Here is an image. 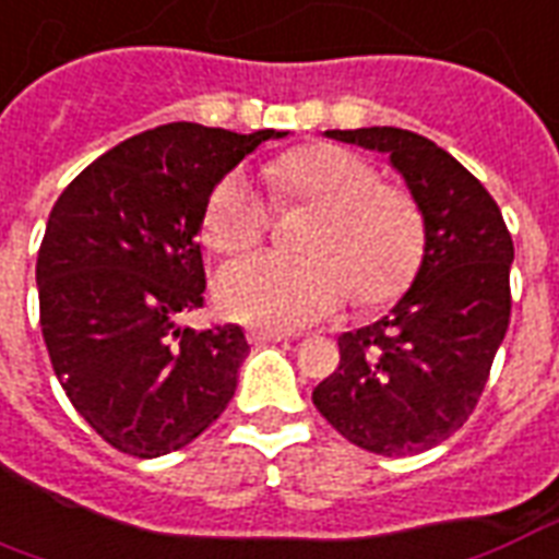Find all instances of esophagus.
I'll list each match as a JSON object with an SVG mask.
<instances>
[{
	"label": "esophagus",
	"mask_w": 559,
	"mask_h": 559,
	"mask_svg": "<svg viewBox=\"0 0 559 559\" xmlns=\"http://www.w3.org/2000/svg\"><path fill=\"white\" fill-rule=\"evenodd\" d=\"M249 340L254 346H263V343H281V340H289L284 331H266V328H251Z\"/></svg>",
	"instance_id": "esophagus-1"
}]
</instances>
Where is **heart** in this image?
Returning a JSON list of instances; mask_svg holds the SVG:
<instances>
[{
    "instance_id": "b5f03b06",
    "label": "heart",
    "mask_w": 559,
    "mask_h": 559,
    "mask_svg": "<svg viewBox=\"0 0 559 559\" xmlns=\"http://www.w3.org/2000/svg\"><path fill=\"white\" fill-rule=\"evenodd\" d=\"M281 202L317 207L305 258L254 254L223 272L216 298L231 319L293 331L313 325L355 298L386 305L411 287L425 251V225L411 195L378 185L369 160L340 146L293 148L266 169ZM272 204L261 185L234 169L213 187L204 237L219 254H240L263 240Z\"/></svg>"
}]
</instances>
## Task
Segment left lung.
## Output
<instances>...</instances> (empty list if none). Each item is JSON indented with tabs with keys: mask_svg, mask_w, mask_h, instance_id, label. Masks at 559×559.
<instances>
[{
	"mask_svg": "<svg viewBox=\"0 0 559 559\" xmlns=\"http://www.w3.org/2000/svg\"><path fill=\"white\" fill-rule=\"evenodd\" d=\"M325 138L386 155L425 225L416 278L378 322L340 336L313 390L336 431L383 457L419 454L463 428L510 322L513 240L466 166L421 134L374 126Z\"/></svg>",
	"mask_w": 559,
	"mask_h": 559,
	"instance_id": "left-lung-1",
	"label": "left lung"
}]
</instances>
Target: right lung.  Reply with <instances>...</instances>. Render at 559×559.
I'll list each match as a JSON object with an SVG mask.
<instances>
[{"instance_id": "obj_1", "label": "right lung", "mask_w": 559, "mask_h": 559, "mask_svg": "<svg viewBox=\"0 0 559 559\" xmlns=\"http://www.w3.org/2000/svg\"><path fill=\"white\" fill-rule=\"evenodd\" d=\"M281 138L157 126L96 157L55 202L37 254L43 340L72 407L114 449H185L234 399L242 328L178 319L204 301L195 237L213 187Z\"/></svg>"}]
</instances>
